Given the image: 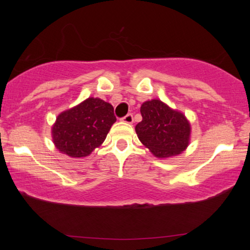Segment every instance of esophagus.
Returning <instances> with one entry per match:
<instances>
[{
  "instance_id": "esophagus-1",
  "label": "esophagus",
  "mask_w": 250,
  "mask_h": 250,
  "mask_svg": "<svg viewBox=\"0 0 250 250\" xmlns=\"http://www.w3.org/2000/svg\"><path fill=\"white\" fill-rule=\"evenodd\" d=\"M121 120L124 121V122H125V124H132V122H133V115H132V114L125 115Z\"/></svg>"
}]
</instances>
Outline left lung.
I'll use <instances>...</instances> for the list:
<instances>
[{
    "mask_svg": "<svg viewBox=\"0 0 250 250\" xmlns=\"http://www.w3.org/2000/svg\"><path fill=\"white\" fill-rule=\"evenodd\" d=\"M143 119L135 131L140 141L158 158L177 156L189 144L190 125L186 117L160 100L141 106Z\"/></svg>",
    "mask_w": 250,
    "mask_h": 250,
    "instance_id": "1",
    "label": "left lung"
}]
</instances>
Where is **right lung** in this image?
Segmentation results:
<instances>
[{
    "label": "right lung",
    "instance_id": "right-lung-1",
    "mask_svg": "<svg viewBox=\"0 0 250 250\" xmlns=\"http://www.w3.org/2000/svg\"><path fill=\"white\" fill-rule=\"evenodd\" d=\"M115 121L113 106L101 99L89 98L58 116L52 139L65 155L86 157L102 144Z\"/></svg>",
    "mask_w": 250,
    "mask_h": 250
}]
</instances>
